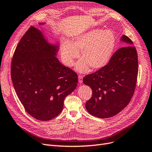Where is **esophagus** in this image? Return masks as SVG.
I'll use <instances>...</instances> for the list:
<instances>
[{"label":"esophagus","instance_id":"obj_1","mask_svg":"<svg viewBox=\"0 0 152 152\" xmlns=\"http://www.w3.org/2000/svg\"><path fill=\"white\" fill-rule=\"evenodd\" d=\"M83 76H79L78 77V81H79V83H83Z\"/></svg>","mask_w":152,"mask_h":152}]
</instances>
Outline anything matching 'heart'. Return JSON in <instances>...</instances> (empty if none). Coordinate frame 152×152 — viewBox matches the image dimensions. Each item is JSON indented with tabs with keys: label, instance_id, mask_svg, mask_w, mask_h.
Here are the masks:
<instances>
[{
	"label": "heart",
	"instance_id": "obj_1",
	"mask_svg": "<svg viewBox=\"0 0 152 152\" xmlns=\"http://www.w3.org/2000/svg\"><path fill=\"white\" fill-rule=\"evenodd\" d=\"M116 39L113 31L99 28L90 30L75 37L71 42L64 40L61 44V58L64 63L71 66L80 55L81 60L76 65L80 72L95 71L104 68L113 55Z\"/></svg>",
	"mask_w": 152,
	"mask_h": 152
}]
</instances>
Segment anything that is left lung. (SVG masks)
I'll use <instances>...</instances> for the list:
<instances>
[{
	"mask_svg": "<svg viewBox=\"0 0 152 152\" xmlns=\"http://www.w3.org/2000/svg\"><path fill=\"white\" fill-rule=\"evenodd\" d=\"M124 46L117 50L105 66L83 78L92 91L86 108L92 115L106 118L117 115L130 102L138 75V56L131 39L123 35Z\"/></svg>",
	"mask_w": 152,
	"mask_h": 152,
	"instance_id": "left-lung-1",
	"label": "left lung"
}]
</instances>
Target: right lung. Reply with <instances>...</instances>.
<instances>
[{
    "label": "right lung",
    "mask_w": 152,
    "mask_h": 152,
    "mask_svg": "<svg viewBox=\"0 0 152 152\" xmlns=\"http://www.w3.org/2000/svg\"><path fill=\"white\" fill-rule=\"evenodd\" d=\"M58 44L49 43L31 26L13 56L11 77L17 95L27 113L39 121L60 114L65 97L77 86V74L58 60Z\"/></svg>",
    "instance_id": "right-lung-1"
}]
</instances>
